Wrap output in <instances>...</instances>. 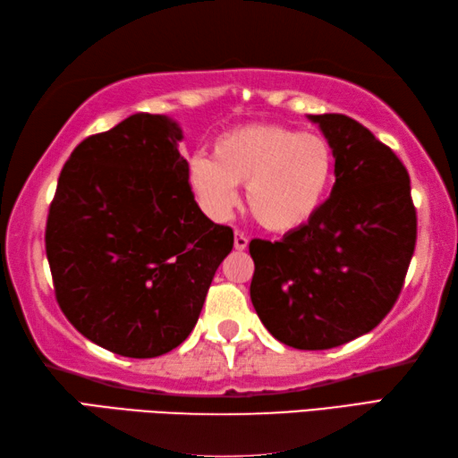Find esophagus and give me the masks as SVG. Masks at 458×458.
I'll use <instances>...</instances> for the list:
<instances>
[{"instance_id":"esophagus-1","label":"esophagus","mask_w":458,"mask_h":458,"mask_svg":"<svg viewBox=\"0 0 458 458\" xmlns=\"http://www.w3.org/2000/svg\"><path fill=\"white\" fill-rule=\"evenodd\" d=\"M234 248L236 250H246L248 248V236L246 234H242V232H236V236H234Z\"/></svg>"}]
</instances>
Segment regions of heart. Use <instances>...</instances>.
Masks as SVG:
<instances>
[{"instance_id": "obj_1", "label": "heart", "mask_w": 458, "mask_h": 458, "mask_svg": "<svg viewBox=\"0 0 458 458\" xmlns=\"http://www.w3.org/2000/svg\"><path fill=\"white\" fill-rule=\"evenodd\" d=\"M335 177V153L315 133L279 125H242L220 133L212 159L191 161L189 182L214 218L234 208L236 187L259 226L276 234L303 228L325 202Z\"/></svg>"}]
</instances>
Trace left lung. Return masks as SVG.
Instances as JSON below:
<instances>
[{"mask_svg": "<svg viewBox=\"0 0 458 458\" xmlns=\"http://www.w3.org/2000/svg\"><path fill=\"white\" fill-rule=\"evenodd\" d=\"M335 153L330 197L279 242L251 240L250 297L279 343L327 350L369 333L403 287L417 240L410 174L343 114L309 115Z\"/></svg>", "mask_w": 458, "mask_h": 458, "instance_id": "left-lung-1", "label": "left lung"}]
</instances>
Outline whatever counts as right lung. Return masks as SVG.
Instances as JSON below:
<instances>
[{
	"mask_svg": "<svg viewBox=\"0 0 458 458\" xmlns=\"http://www.w3.org/2000/svg\"><path fill=\"white\" fill-rule=\"evenodd\" d=\"M182 130L133 114L76 145L48 208L56 301L94 344L155 358L191 335L234 232L204 216L179 153Z\"/></svg>",
	"mask_w": 458,
	"mask_h": 458,
	"instance_id": "obj_1",
	"label": "right lung"
}]
</instances>
